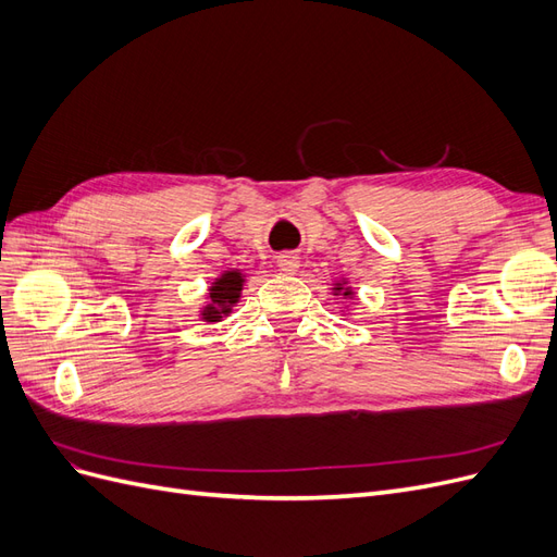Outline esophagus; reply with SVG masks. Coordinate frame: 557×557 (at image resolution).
<instances>
[{
	"label": "esophagus",
	"mask_w": 557,
	"mask_h": 557,
	"mask_svg": "<svg viewBox=\"0 0 557 557\" xmlns=\"http://www.w3.org/2000/svg\"><path fill=\"white\" fill-rule=\"evenodd\" d=\"M276 262L281 267V272H285V274H295L297 267H299V258L295 256V252H281Z\"/></svg>",
	"instance_id": "1"
}]
</instances>
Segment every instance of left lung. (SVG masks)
I'll return each instance as SVG.
<instances>
[{
    "label": "left lung",
    "mask_w": 557,
    "mask_h": 557,
    "mask_svg": "<svg viewBox=\"0 0 557 557\" xmlns=\"http://www.w3.org/2000/svg\"><path fill=\"white\" fill-rule=\"evenodd\" d=\"M336 290H339V288H336ZM344 295H350V293H348V290H346V293H344Z\"/></svg>",
    "instance_id": "obj_1"
}]
</instances>
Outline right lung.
I'll return each instance as SVG.
<instances>
[{
	"instance_id": "obj_1",
	"label": "right lung",
	"mask_w": 557,
	"mask_h": 557,
	"mask_svg": "<svg viewBox=\"0 0 557 557\" xmlns=\"http://www.w3.org/2000/svg\"><path fill=\"white\" fill-rule=\"evenodd\" d=\"M242 283H244V278L239 272H225L221 278H218L211 285V293H209L211 305L201 311L205 320L215 323V320H221L225 313H230V307L239 299Z\"/></svg>"
}]
</instances>
